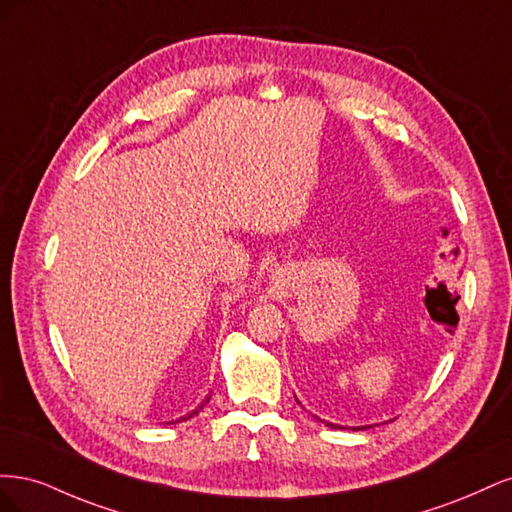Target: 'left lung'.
Masks as SVG:
<instances>
[{
	"mask_svg": "<svg viewBox=\"0 0 512 512\" xmlns=\"http://www.w3.org/2000/svg\"><path fill=\"white\" fill-rule=\"evenodd\" d=\"M327 425H329V427H337V425H333V423H327ZM354 429H359V427H354Z\"/></svg>",
	"mask_w": 512,
	"mask_h": 512,
	"instance_id": "8db88e82",
	"label": "left lung"
}]
</instances>
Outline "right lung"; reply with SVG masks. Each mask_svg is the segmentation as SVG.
Masks as SVG:
<instances>
[{
  "label": "right lung",
  "instance_id": "1",
  "mask_svg": "<svg viewBox=\"0 0 512 512\" xmlns=\"http://www.w3.org/2000/svg\"><path fill=\"white\" fill-rule=\"evenodd\" d=\"M207 401H209V399H207ZM200 408H203V406H200ZM200 408H198V410H200ZM198 410H194V412H190V414H188V416H183V418H181V421H188V418H192V416H194V414H196V412H198Z\"/></svg>",
  "mask_w": 512,
  "mask_h": 512
}]
</instances>
